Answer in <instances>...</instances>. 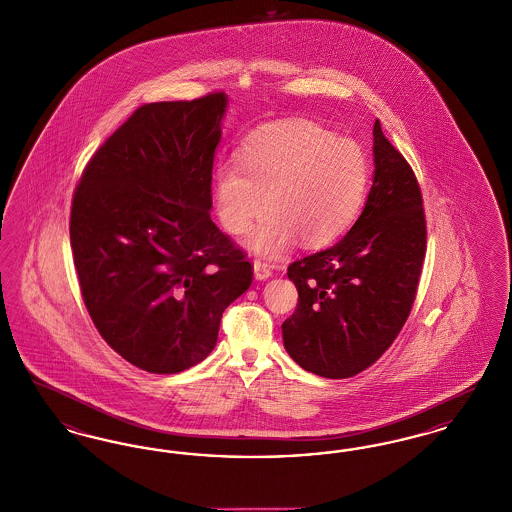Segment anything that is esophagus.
<instances>
[{"mask_svg":"<svg viewBox=\"0 0 512 512\" xmlns=\"http://www.w3.org/2000/svg\"><path fill=\"white\" fill-rule=\"evenodd\" d=\"M253 270H255V278L257 280H267L272 276V267L267 265V263H263V261H255L253 263Z\"/></svg>","mask_w":512,"mask_h":512,"instance_id":"obj_1","label":"esophagus"}]
</instances>
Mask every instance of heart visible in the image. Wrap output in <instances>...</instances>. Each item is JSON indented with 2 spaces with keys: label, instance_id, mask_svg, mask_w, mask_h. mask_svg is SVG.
Returning a JSON list of instances; mask_svg holds the SVG:
<instances>
[{
  "label": "heart",
  "instance_id": "heart-1",
  "mask_svg": "<svg viewBox=\"0 0 512 512\" xmlns=\"http://www.w3.org/2000/svg\"><path fill=\"white\" fill-rule=\"evenodd\" d=\"M370 184L365 147L311 121L272 122L245 140L236 163H220L213 195L220 224L232 236L265 219L247 244L276 257L301 238L332 244L359 215Z\"/></svg>",
  "mask_w": 512,
  "mask_h": 512
}]
</instances>
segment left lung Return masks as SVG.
Listing matches in <instances>:
<instances>
[{"label": "left lung", "instance_id": "left-lung-1", "mask_svg": "<svg viewBox=\"0 0 512 512\" xmlns=\"http://www.w3.org/2000/svg\"><path fill=\"white\" fill-rule=\"evenodd\" d=\"M374 182L361 217L338 244L293 261L297 307L282 324L301 368L351 378L374 365L413 309L426 257L422 192L407 159L374 122Z\"/></svg>", "mask_w": 512, "mask_h": 512}]
</instances>
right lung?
<instances>
[{
    "instance_id": "add662e5",
    "label": "right lung",
    "mask_w": 512,
    "mask_h": 512,
    "mask_svg": "<svg viewBox=\"0 0 512 512\" xmlns=\"http://www.w3.org/2000/svg\"><path fill=\"white\" fill-rule=\"evenodd\" d=\"M224 92L138 107L92 155L71 205V249L101 338L151 374L201 363L253 265L211 220Z\"/></svg>"
}]
</instances>
